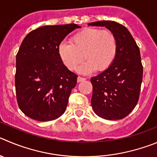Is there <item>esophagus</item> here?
<instances>
[{"mask_svg": "<svg viewBox=\"0 0 157 157\" xmlns=\"http://www.w3.org/2000/svg\"><path fill=\"white\" fill-rule=\"evenodd\" d=\"M86 79L83 78V77H77V82H78V83H80V82H82V81H84Z\"/></svg>", "mask_w": 157, "mask_h": 157, "instance_id": "esophagus-1", "label": "esophagus"}]
</instances>
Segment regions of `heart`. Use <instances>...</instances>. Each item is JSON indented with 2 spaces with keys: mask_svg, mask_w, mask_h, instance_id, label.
I'll return each instance as SVG.
<instances>
[{
  "mask_svg": "<svg viewBox=\"0 0 157 157\" xmlns=\"http://www.w3.org/2000/svg\"><path fill=\"white\" fill-rule=\"evenodd\" d=\"M118 40L108 29L86 28L72 36L68 42L59 45V56L70 71L78 69L82 74H88L95 70L103 72L115 61L118 52Z\"/></svg>",
  "mask_w": 157,
  "mask_h": 157,
  "instance_id": "obj_1",
  "label": "heart"
}]
</instances>
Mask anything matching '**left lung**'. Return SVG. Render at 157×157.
I'll return each instance as SVG.
<instances>
[{"label":"left lung","instance_id":"8db88e82","mask_svg":"<svg viewBox=\"0 0 157 157\" xmlns=\"http://www.w3.org/2000/svg\"><path fill=\"white\" fill-rule=\"evenodd\" d=\"M105 26L118 40V52L112 65L98 76L91 77V105L96 115L107 120L122 119L138 103L143 68L140 48L129 31L115 21L89 23Z\"/></svg>","mask_w":157,"mask_h":157}]
</instances>
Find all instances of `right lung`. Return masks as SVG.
<instances>
[{
  "label": "right lung",
  "instance_id": "right-lung-1",
  "mask_svg": "<svg viewBox=\"0 0 157 157\" xmlns=\"http://www.w3.org/2000/svg\"><path fill=\"white\" fill-rule=\"evenodd\" d=\"M78 25H45L25 36L16 56L15 91L21 112L32 119H56L67 108L77 75L59 56L58 47Z\"/></svg>",
  "mask_w": 157,
  "mask_h": 157
}]
</instances>
